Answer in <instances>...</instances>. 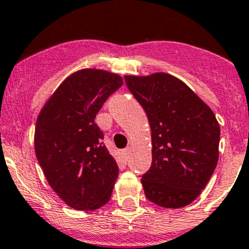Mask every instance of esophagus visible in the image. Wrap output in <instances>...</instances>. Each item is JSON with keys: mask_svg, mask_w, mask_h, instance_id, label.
Here are the masks:
<instances>
[{"mask_svg": "<svg viewBox=\"0 0 249 249\" xmlns=\"http://www.w3.org/2000/svg\"><path fill=\"white\" fill-rule=\"evenodd\" d=\"M123 158H124L125 161H127V159L130 158V149L129 148L123 150Z\"/></svg>", "mask_w": 249, "mask_h": 249, "instance_id": "1", "label": "esophagus"}]
</instances>
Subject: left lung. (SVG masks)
Here are the masks:
<instances>
[{
  "instance_id": "1",
  "label": "left lung",
  "mask_w": 249,
  "mask_h": 249,
  "mask_svg": "<svg viewBox=\"0 0 249 249\" xmlns=\"http://www.w3.org/2000/svg\"><path fill=\"white\" fill-rule=\"evenodd\" d=\"M151 129L150 169L142 175L145 197L162 208L192 203L218 161L219 124L213 112L179 78L155 72L125 76Z\"/></svg>"
}]
</instances>
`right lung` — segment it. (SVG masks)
I'll list each match as a JSON object with an SVG mask.
<instances>
[{"label":"right lung","mask_w":249,"mask_h":249,"mask_svg":"<svg viewBox=\"0 0 249 249\" xmlns=\"http://www.w3.org/2000/svg\"><path fill=\"white\" fill-rule=\"evenodd\" d=\"M122 85L117 74L78 70L63 81L36 119V159L52 190L72 209L96 210L111 198L119 168L94 119Z\"/></svg>","instance_id":"add662e5"}]
</instances>
